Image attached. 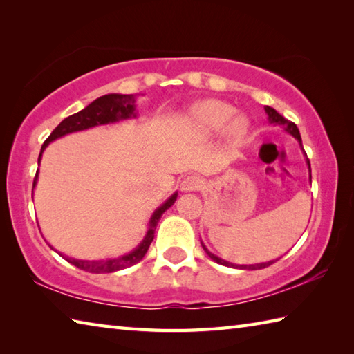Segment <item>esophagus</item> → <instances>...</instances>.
I'll list each match as a JSON object with an SVG mask.
<instances>
[{"label":"esophagus","mask_w":354,"mask_h":354,"mask_svg":"<svg viewBox=\"0 0 354 354\" xmlns=\"http://www.w3.org/2000/svg\"><path fill=\"white\" fill-rule=\"evenodd\" d=\"M202 179L198 176H185L181 181V190L183 192H196L201 189Z\"/></svg>","instance_id":"esophagus-1"}]
</instances>
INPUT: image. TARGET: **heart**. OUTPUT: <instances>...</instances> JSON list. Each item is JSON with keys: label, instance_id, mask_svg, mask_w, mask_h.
<instances>
[{"label": "heart", "instance_id": "heart-1", "mask_svg": "<svg viewBox=\"0 0 354 354\" xmlns=\"http://www.w3.org/2000/svg\"><path fill=\"white\" fill-rule=\"evenodd\" d=\"M236 114L234 106L221 100H207L198 103L190 112V120L198 131L204 133H216L228 127L231 137L240 138L248 131V120Z\"/></svg>", "mask_w": 354, "mask_h": 354}]
</instances>
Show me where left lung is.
<instances>
[{
    "mask_svg": "<svg viewBox=\"0 0 354 354\" xmlns=\"http://www.w3.org/2000/svg\"><path fill=\"white\" fill-rule=\"evenodd\" d=\"M265 111H266V114H268V117H269V122H270V123H274V124H278V126H283L286 132L290 133V135H293V137H295V138L298 140L299 146H301V149H303L301 135H299V131H298L297 124H295V123H292V122H289V120H286L283 115L278 114V112H277L274 108L265 106ZM303 150H304V149H303ZM306 156H307V155H306ZM306 161H307V165H309V178H310V181H312V175H310V171H312V170H310V161H309V158H306ZM201 245H202V248H204V251L208 254V257H209V259L214 260L216 263H219V265L230 266V268H239V269H246V270H255V269L268 268V266L272 265L274 261H277V260H272V261H266V263H257V265H232V263H230V261H225V260H222V259L217 257V255H214V254L209 252V251L207 250V246H205L204 243H202V242H201Z\"/></svg>",
    "mask_w": 354,
    "mask_h": 354,
    "instance_id": "1",
    "label": "left lung"
}]
</instances>
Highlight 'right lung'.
Masks as SVG:
<instances>
[{
  "mask_svg": "<svg viewBox=\"0 0 354 354\" xmlns=\"http://www.w3.org/2000/svg\"><path fill=\"white\" fill-rule=\"evenodd\" d=\"M131 117H137V114H135V97L132 94L102 95V97H99V99H95L93 103H89L85 109H82V111L76 112V114L66 117L65 120H62V122L57 124L56 129L50 133V137L44 141L39 158H37V162H41V156H42V152L45 150V147H47L51 141L61 138L66 133L85 131V129H89V127H94V126L115 123V122H118V120H126ZM37 171H36V176L33 181V189L36 187V181H37ZM176 198H178V193H173L161 207H158L155 209L152 217H150V221H149V228H147L145 239H142L141 243L129 254L120 255V257H115V259H106V260H77V259L66 257V255H62V254L61 255L66 261L71 263V265H74L82 270H86V272H91V274H109V272H115V270H122L124 268H129L145 257L150 243H152V240H153L158 222H160L161 216L165 209H169L173 204H175Z\"/></svg>",
  "mask_w": 354,
  "mask_h": 354,
  "instance_id": "obj_1",
  "label": "right lung"
}]
</instances>
